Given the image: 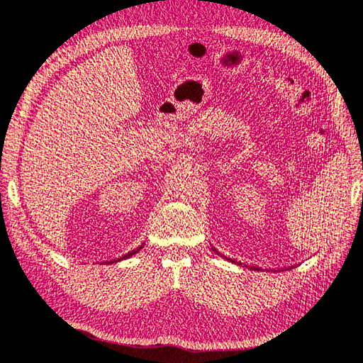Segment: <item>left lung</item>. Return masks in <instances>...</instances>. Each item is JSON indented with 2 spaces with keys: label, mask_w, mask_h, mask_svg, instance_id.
I'll return each mask as SVG.
<instances>
[{
  "label": "left lung",
  "mask_w": 363,
  "mask_h": 363,
  "mask_svg": "<svg viewBox=\"0 0 363 363\" xmlns=\"http://www.w3.org/2000/svg\"><path fill=\"white\" fill-rule=\"evenodd\" d=\"M212 250H214V252H216V248H212ZM252 269H253V267H252ZM255 271H259V269L257 267V269H255Z\"/></svg>",
  "instance_id": "1"
}]
</instances>
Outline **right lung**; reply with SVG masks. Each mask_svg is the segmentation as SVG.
Returning a JSON list of instances; mask_svg holds the SVG:
<instances>
[{
	"label": "right lung",
	"mask_w": 363,
	"mask_h": 363,
	"mask_svg": "<svg viewBox=\"0 0 363 363\" xmlns=\"http://www.w3.org/2000/svg\"><path fill=\"white\" fill-rule=\"evenodd\" d=\"M141 247H143V245H140L138 248H137V250H133V252H130V253H127V255H124V257L123 258H121V259H125V258H130L132 257V255H135V253H138L140 250H141Z\"/></svg>",
	"instance_id": "obj_1"
}]
</instances>
